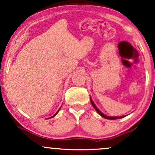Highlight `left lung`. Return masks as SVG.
I'll use <instances>...</instances> for the list:
<instances>
[{
  "label": "left lung",
  "instance_id": "1",
  "mask_svg": "<svg viewBox=\"0 0 155 155\" xmlns=\"http://www.w3.org/2000/svg\"><path fill=\"white\" fill-rule=\"evenodd\" d=\"M90 99H91V103L92 106H93L94 108V109H96V111H97V113L99 114V115H101V116H102L103 118H107V119L115 120V119H118V118H124V115H123V116H115V117H109V116H107V115H104V114L103 113V112H101V110H99V109H97V107H96V105H95V104H94V102H93V101H92V100H91V98L90 97Z\"/></svg>",
  "mask_w": 155,
  "mask_h": 155
}]
</instances>
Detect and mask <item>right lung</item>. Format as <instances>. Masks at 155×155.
<instances>
[{"instance_id": "obj_1", "label": "right lung", "mask_w": 155, "mask_h": 155, "mask_svg": "<svg viewBox=\"0 0 155 155\" xmlns=\"http://www.w3.org/2000/svg\"><path fill=\"white\" fill-rule=\"evenodd\" d=\"M60 109H61V108H60ZM59 109H58V112H56V113H55V114H54V115H53V116H51V118H53V117H54V116H55V115H57V114H58V111H59Z\"/></svg>"}]
</instances>
